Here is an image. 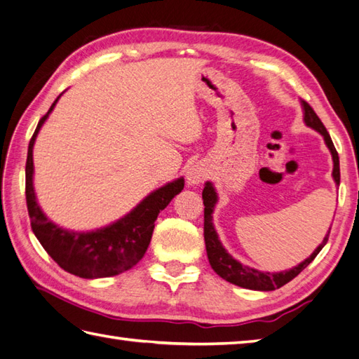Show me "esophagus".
<instances>
[{"label":"esophagus","instance_id":"1","mask_svg":"<svg viewBox=\"0 0 359 359\" xmlns=\"http://www.w3.org/2000/svg\"><path fill=\"white\" fill-rule=\"evenodd\" d=\"M206 169H204L203 165L196 164V165H192L189 169L187 175H186V180H187V184L190 186H195V184H200V182H203V180L206 178Z\"/></svg>","mask_w":359,"mask_h":359}]
</instances>
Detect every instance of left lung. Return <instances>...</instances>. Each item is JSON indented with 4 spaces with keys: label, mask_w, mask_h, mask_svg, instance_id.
Returning <instances> with one entry per match:
<instances>
[{
    "label": "left lung",
    "mask_w": 359,
    "mask_h": 359,
    "mask_svg": "<svg viewBox=\"0 0 359 359\" xmlns=\"http://www.w3.org/2000/svg\"><path fill=\"white\" fill-rule=\"evenodd\" d=\"M304 107V121L309 127L319 131L320 135L324 136L327 147L330 149L332 156H333V178L339 184L341 180V172H339V156L338 151H336L333 141L330 135H328L327 128L324 123L320 122L318 114L314 113V109L310 107L309 102L301 100ZM203 203H204V241H206V251H208V259L214 271L222 277V279L228 280L233 285H238L241 288H250V290H259V291H273L276 288L283 287L285 283L294 279V277L304 271V269L310 265L314 260V257L323 250L325 243L328 241V236H330V231H328L327 236L324 237L323 243L318 246V250L314 251L309 259L302 262L301 265L294 266L290 271L283 273H262L257 269L243 266L237 260H233L231 255L224 251L222 246L220 240L217 237V232L214 229V224H212V210L217 203V194L215 189L212 187L210 182H206V186L203 189Z\"/></svg>",
    "instance_id": "8db88e82"
}]
</instances>
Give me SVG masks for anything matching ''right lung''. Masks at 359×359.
<instances>
[{
  "label": "right lung",
  "mask_w": 359,
  "mask_h": 359,
  "mask_svg": "<svg viewBox=\"0 0 359 359\" xmlns=\"http://www.w3.org/2000/svg\"><path fill=\"white\" fill-rule=\"evenodd\" d=\"M60 97V96H58ZM58 97L49 111L40 119L29 141L26 159V204L31 228L45 251L57 265L83 279H97L121 274L133 268L144 257L150 245L158 214L167 208L175 195L184 189V180L180 178L150 194L139 206L119 222L94 232H69L50 223L35 201L32 173V149L36 133L53 111Z\"/></svg>",
  "instance_id": "add662e5"
}]
</instances>
